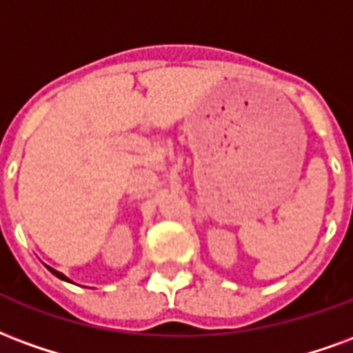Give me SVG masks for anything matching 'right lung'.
Wrapping results in <instances>:
<instances>
[{"instance_id":"1","label":"right lung","mask_w":353,"mask_h":353,"mask_svg":"<svg viewBox=\"0 0 353 353\" xmlns=\"http://www.w3.org/2000/svg\"><path fill=\"white\" fill-rule=\"evenodd\" d=\"M48 271L52 272V274H56V276H58V279H61V280H68V282H69V279H68V276H65V274H61V272H58V271H56V269H52V267H48Z\"/></svg>"}]
</instances>
